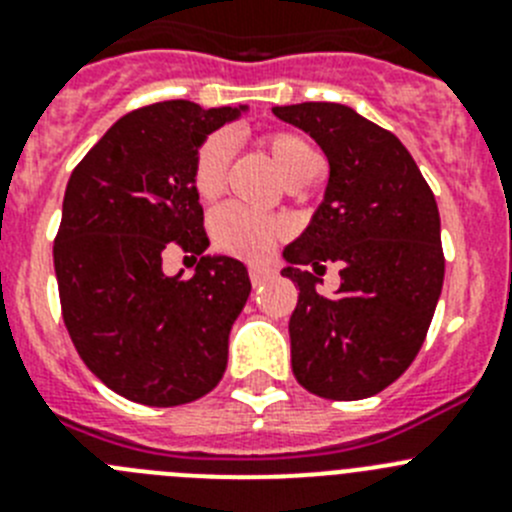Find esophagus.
<instances>
[{
    "mask_svg": "<svg viewBox=\"0 0 512 512\" xmlns=\"http://www.w3.org/2000/svg\"><path fill=\"white\" fill-rule=\"evenodd\" d=\"M248 274H251V282L253 284H264L266 279H271L277 271L271 269L269 264H251L248 266Z\"/></svg>",
    "mask_w": 512,
    "mask_h": 512,
    "instance_id": "1",
    "label": "esophagus"
}]
</instances>
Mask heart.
Returning a JSON list of instances; mask_svg holds the SVG:
<instances>
[{
	"label": "heart",
	"mask_w": 512,
	"mask_h": 512,
	"mask_svg": "<svg viewBox=\"0 0 512 512\" xmlns=\"http://www.w3.org/2000/svg\"><path fill=\"white\" fill-rule=\"evenodd\" d=\"M269 156L274 158L279 174L287 184H297L318 174L320 156L315 148L292 133H271L264 138ZM230 140L225 135H210L194 156L192 182L202 200H215L223 192L230 164ZM284 225L274 217L259 215L241 205H225L212 215V241L220 251H228L243 259H259L274 246Z\"/></svg>",
	"instance_id": "heart-1"
}]
</instances>
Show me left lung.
<instances>
[{
    "label": "left lung",
    "instance_id": "1",
    "mask_svg": "<svg viewBox=\"0 0 512 512\" xmlns=\"http://www.w3.org/2000/svg\"><path fill=\"white\" fill-rule=\"evenodd\" d=\"M271 112L305 130L330 166L323 202L282 253V274L300 289L289 318L292 372L312 395L364 400L413 364L436 312L443 287L436 197L400 138L346 104ZM325 263L342 269V287L330 298L317 292Z\"/></svg>",
    "mask_w": 512,
    "mask_h": 512
}]
</instances>
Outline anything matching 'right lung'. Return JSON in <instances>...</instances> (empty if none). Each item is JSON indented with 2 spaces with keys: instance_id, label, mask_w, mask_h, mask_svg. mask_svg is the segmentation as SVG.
<instances>
[{
  "instance_id": "1",
  "label": "right lung",
  "mask_w": 512,
  "mask_h": 512,
  "mask_svg": "<svg viewBox=\"0 0 512 512\" xmlns=\"http://www.w3.org/2000/svg\"><path fill=\"white\" fill-rule=\"evenodd\" d=\"M246 104L205 110L169 99L128 112L81 158L63 194L53 246L63 323L110 390L151 408L207 395L228 366V336L251 279L210 246L194 156ZM171 245L200 255L192 278H169Z\"/></svg>"
}]
</instances>
